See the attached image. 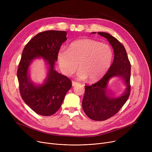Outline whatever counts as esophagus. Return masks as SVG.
<instances>
[{
	"label": "esophagus",
	"instance_id": "obj_1",
	"mask_svg": "<svg viewBox=\"0 0 152 152\" xmlns=\"http://www.w3.org/2000/svg\"><path fill=\"white\" fill-rule=\"evenodd\" d=\"M79 83L77 82H76V81H72V86H75L76 85H77Z\"/></svg>",
	"mask_w": 152,
	"mask_h": 152
}]
</instances>
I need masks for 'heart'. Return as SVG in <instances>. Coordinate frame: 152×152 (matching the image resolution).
<instances>
[{"label":"heart","instance_id":"1","mask_svg":"<svg viewBox=\"0 0 152 152\" xmlns=\"http://www.w3.org/2000/svg\"><path fill=\"white\" fill-rule=\"evenodd\" d=\"M111 47L91 39H79L69 44L68 50L60 49L57 61L62 73L66 76L74 73L78 67L77 76L89 79L91 83L99 81L108 71L113 60Z\"/></svg>","mask_w":152,"mask_h":152}]
</instances>
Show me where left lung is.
Instances as JSON below:
<instances>
[{
    "mask_svg": "<svg viewBox=\"0 0 152 152\" xmlns=\"http://www.w3.org/2000/svg\"><path fill=\"white\" fill-rule=\"evenodd\" d=\"M95 32L91 33L96 34ZM98 34L107 39L114 51V59L107 73L99 81L90 86H85L82 105L86 115L94 121H104L114 116L128 99L131 91V64L124 47L118 39L107 33ZM118 77L123 79L126 88L118 97L109 94L107 85L110 79Z\"/></svg>",
    "mask_w": 152,
    "mask_h": 152,
    "instance_id": "8db88e82",
    "label": "left lung"
}]
</instances>
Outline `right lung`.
I'll use <instances>...</instances> for the list:
<instances>
[{"mask_svg":"<svg viewBox=\"0 0 152 152\" xmlns=\"http://www.w3.org/2000/svg\"><path fill=\"white\" fill-rule=\"evenodd\" d=\"M66 32L46 31L31 39L25 47L17 71L21 96L34 111L40 115L50 116L60 108L71 81L55 69L57 53L66 41ZM42 58L48 66L46 77L42 84L30 79L29 67L33 60Z\"/></svg>","mask_w":152,"mask_h":152,"instance_id":"obj_1","label":"right lung"}]
</instances>
